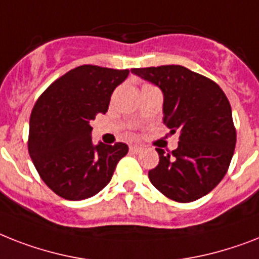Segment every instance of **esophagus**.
<instances>
[{"mask_svg":"<svg viewBox=\"0 0 259 259\" xmlns=\"http://www.w3.org/2000/svg\"><path fill=\"white\" fill-rule=\"evenodd\" d=\"M141 150H142V148H141V146H137V145L130 146V151H132V153H140Z\"/></svg>","mask_w":259,"mask_h":259,"instance_id":"obj_1","label":"esophagus"}]
</instances>
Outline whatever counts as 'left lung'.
<instances>
[{"label": "left lung", "mask_w": 259, "mask_h": 259, "mask_svg": "<svg viewBox=\"0 0 259 259\" xmlns=\"http://www.w3.org/2000/svg\"><path fill=\"white\" fill-rule=\"evenodd\" d=\"M163 94V123L180 133L178 148L158 151L149 180L167 198L191 202L220 184L234 154L235 136L228 97L211 79L180 65L132 69Z\"/></svg>", "instance_id": "1"}]
</instances>
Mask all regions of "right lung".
Masks as SVG:
<instances>
[{"label":"right lung","mask_w":259,"mask_h":259,"mask_svg":"<svg viewBox=\"0 0 259 259\" xmlns=\"http://www.w3.org/2000/svg\"><path fill=\"white\" fill-rule=\"evenodd\" d=\"M130 71L82 65L60 77L35 102L29 154L42 181L70 201L90 198L110 182L129 148L92 141L90 121L105 114L110 97Z\"/></svg>","instance_id":"1"}]
</instances>
